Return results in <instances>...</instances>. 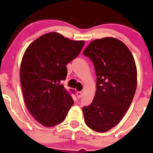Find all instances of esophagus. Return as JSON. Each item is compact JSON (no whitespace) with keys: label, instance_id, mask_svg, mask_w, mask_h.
<instances>
[{"label":"esophagus","instance_id":"obj_1","mask_svg":"<svg viewBox=\"0 0 153 153\" xmlns=\"http://www.w3.org/2000/svg\"><path fill=\"white\" fill-rule=\"evenodd\" d=\"M76 95H77V98H78V99H80V98L81 97V96H82V93H81V91L77 92Z\"/></svg>","mask_w":153,"mask_h":153}]
</instances>
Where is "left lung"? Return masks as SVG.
I'll list each match as a JSON object with an SVG mask.
<instances>
[{"label": "left lung", "mask_w": 153, "mask_h": 153, "mask_svg": "<svg viewBox=\"0 0 153 153\" xmlns=\"http://www.w3.org/2000/svg\"><path fill=\"white\" fill-rule=\"evenodd\" d=\"M83 54L93 62L97 76L94 99L82 109L85 123L105 132L118 124L132 102L137 84L134 59L127 46L113 37L92 41Z\"/></svg>", "instance_id": "1"}]
</instances>
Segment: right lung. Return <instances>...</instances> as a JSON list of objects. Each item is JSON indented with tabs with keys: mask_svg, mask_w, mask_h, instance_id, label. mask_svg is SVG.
<instances>
[{
	"mask_svg": "<svg viewBox=\"0 0 153 153\" xmlns=\"http://www.w3.org/2000/svg\"><path fill=\"white\" fill-rule=\"evenodd\" d=\"M84 43L53 32L35 39L25 51L20 68L23 95L29 112L43 126L61 123L74 104L60 83L66 78V65Z\"/></svg>",
	"mask_w": 153,
	"mask_h": 153,
	"instance_id": "right-lung-1",
	"label": "right lung"
}]
</instances>
